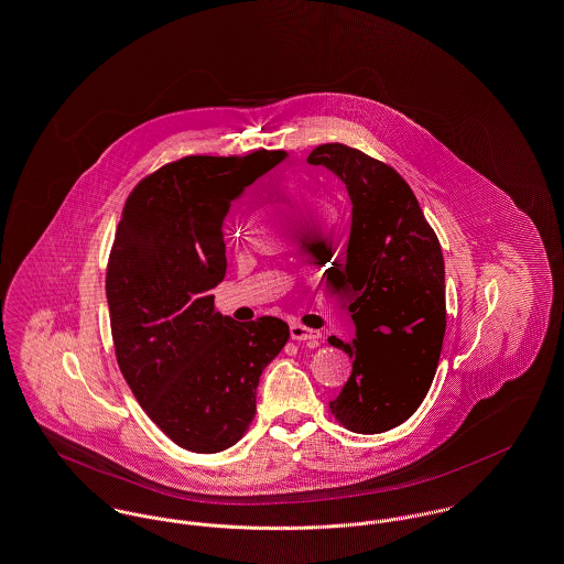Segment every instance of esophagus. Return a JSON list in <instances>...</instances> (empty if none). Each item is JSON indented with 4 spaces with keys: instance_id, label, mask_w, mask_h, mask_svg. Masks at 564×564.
<instances>
[{
    "instance_id": "34e87169",
    "label": "esophagus",
    "mask_w": 564,
    "mask_h": 564,
    "mask_svg": "<svg viewBox=\"0 0 564 564\" xmlns=\"http://www.w3.org/2000/svg\"><path fill=\"white\" fill-rule=\"evenodd\" d=\"M290 333H292V339H296V341H307L310 346H315V344L319 341V333H317V330H312V328H307L305 324H299V322H294V324L290 326Z\"/></svg>"
}]
</instances>
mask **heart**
<instances>
[{
    "label": "heart",
    "mask_w": 564,
    "mask_h": 564,
    "mask_svg": "<svg viewBox=\"0 0 564 564\" xmlns=\"http://www.w3.org/2000/svg\"><path fill=\"white\" fill-rule=\"evenodd\" d=\"M283 188L296 200V205H301L307 212H322L326 207L324 200L317 196V192L312 188V184L307 180H303L301 175H296V173L285 175Z\"/></svg>",
    "instance_id": "obj_1"
}]
</instances>
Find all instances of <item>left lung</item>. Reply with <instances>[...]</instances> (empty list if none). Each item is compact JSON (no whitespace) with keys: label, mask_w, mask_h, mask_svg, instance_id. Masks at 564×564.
Segmentation results:
<instances>
[{"label":"left lung","mask_w":564,"mask_h":564,"mask_svg":"<svg viewBox=\"0 0 564 564\" xmlns=\"http://www.w3.org/2000/svg\"><path fill=\"white\" fill-rule=\"evenodd\" d=\"M307 162L348 189L352 225L339 276L355 292L357 335L328 344L352 359V375L328 402L333 417L359 435L406 422L437 372L445 335V265L433 227L409 184L359 149L328 142ZM335 263V261H333Z\"/></svg>","instance_id":"8db88e82"}]
</instances>
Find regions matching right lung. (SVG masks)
Segmentation results:
<instances>
[{"instance_id": "add662e5", "label": "right lung", "mask_w": 564, "mask_h": 564, "mask_svg": "<svg viewBox=\"0 0 564 564\" xmlns=\"http://www.w3.org/2000/svg\"><path fill=\"white\" fill-rule=\"evenodd\" d=\"M285 151L188 155L127 196L106 296L119 368L144 413L180 447L214 454L251 426L257 384L290 339L288 322L214 310L231 203Z\"/></svg>"}]
</instances>
